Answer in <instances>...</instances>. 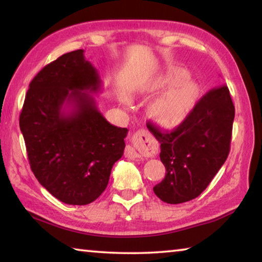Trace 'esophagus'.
Segmentation results:
<instances>
[{
	"label": "esophagus",
	"instance_id": "34e87169",
	"mask_svg": "<svg viewBox=\"0 0 262 262\" xmlns=\"http://www.w3.org/2000/svg\"><path fill=\"white\" fill-rule=\"evenodd\" d=\"M132 140L134 145H128L126 148V157L134 159L140 155L144 157H154L157 154L158 144L148 130H137Z\"/></svg>",
	"mask_w": 262,
	"mask_h": 262
}]
</instances>
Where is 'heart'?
<instances>
[{"instance_id":"1","label":"heart","mask_w":262,"mask_h":262,"mask_svg":"<svg viewBox=\"0 0 262 262\" xmlns=\"http://www.w3.org/2000/svg\"><path fill=\"white\" fill-rule=\"evenodd\" d=\"M167 79L157 83V88L165 86ZM196 96V88L193 83L184 82L171 89L150 105L149 114L163 127H173L183 120Z\"/></svg>"}]
</instances>
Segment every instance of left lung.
Listing matches in <instances>:
<instances>
[{"mask_svg": "<svg viewBox=\"0 0 262 262\" xmlns=\"http://www.w3.org/2000/svg\"><path fill=\"white\" fill-rule=\"evenodd\" d=\"M234 106L227 85L215 88L198 101L187 118L170 133L148 122L161 143L166 173L154 192L171 205L199 196L227 161L231 143Z\"/></svg>", "mask_w": 262, "mask_h": 262, "instance_id": "8db88e82", "label": "left lung"}]
</instances>
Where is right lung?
<instances>
[{"instance_id": "add662e5", "label": "right lung", "mask_w": 262, "mask_h": 262, "mask_svg": "<svg viewBox=\"0 0 262 262\" xmlns=\"http://www.w3.org/2000/svg\"><path fill=\"white\" fill-rule=\"evenodd\" d=\"M101 81L83 50L61 55L30 83L19 117L31 170L57 200L94 202L122 157L127 128L111 125L92 94Z\"/></svg>"}]
</instances>
